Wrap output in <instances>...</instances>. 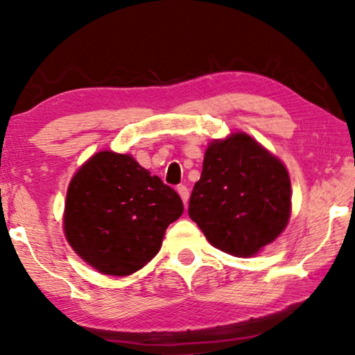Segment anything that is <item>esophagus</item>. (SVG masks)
<instances>
[{"mask_svg":"<svg viewBox=\"0 0 355 355\" xmlns=\"http://www.w3.org/2000/svg\"><path fill=\"white\" fill-rule=\"evenodd\" d=\"M177 192L180 194V197H182L184 207L188 205V200H189V189L186 188L184 184H178V186H177Z\"/></svg>","mask_w":355,"mask_h":355,"instance_id":"34e87169","label":"esophagus"}]
</instances>
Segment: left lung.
Segmentation results:
<instances>
[{"instance_id": "1", "label": "left lung", "mask_w": 355, "mask_h": 355, "mask_svg": "<svg viewBox=\"0 0 355 355\" xmlns=\"http://www.w3.org/2000/svg\"><path fill=\"white\" fill-rule=\"evenodd\" d=\"M291 183L285 166L244 133L209 144L188 214L214 248L257 254L288 224Z\"/></svg>"}]
</instances>
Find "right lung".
I'll return each instance as SVG.
<instances>
[{"label":"right lung","mask_w":355,"mask_h":355,"mask_svg":"<svg viewBox=\"0 0 355 355\" xmlns=\"http://www.w3.org/2000/svg\"><path fill=\"white\" fill-rule=\"evenodd\" d=\"M182 214V199L159 177L130 155L100 152L71 178L64 230L84 261L123 277L158 254L166 228Z\"/></svg>","instance_id":"1"}]
</instances>
